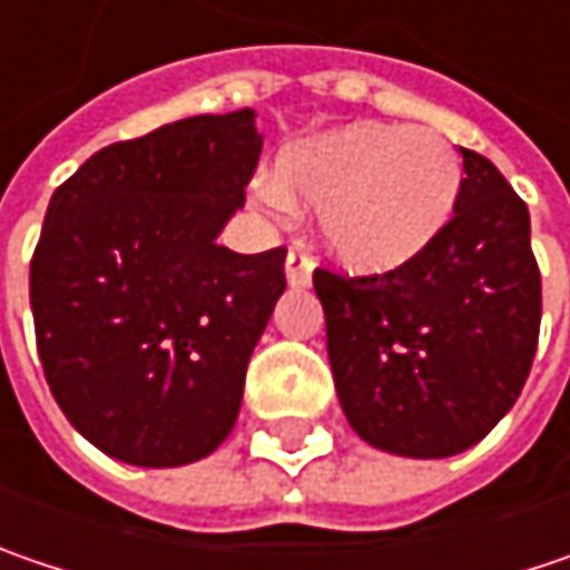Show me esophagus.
<instances>
[{
    "label": "esophagus",
    "mask_w": 570,
    "mask_h": 570,
    "mask_svg": "<svg viewBox=\"0 0 570 570\" xmlns=\"http://www.w3.org/2000/svg\"><path fill=\"white\" fill-rule=\"evenodd\" d=\"M309 277H313V257L303 248H289V254H286V284L306 286Z\"/></svg>",
    "instance_id": "34e87169"
}]
</instances>
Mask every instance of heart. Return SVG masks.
Listing matches in <instances>:
<instances>
[{
	"label": "heart",
	"instance_id": "heart-1",
	"mask_svg": "<svg viewBox=\"0 0 570 570\" xmlns=\"http://www.w3.org/2000/svg\"><path fill=\"white\" fill-rule=\"evenodd\" d=\"M271 209L316 206L318 238L342 267L384 274L410 264L452 222L461 160L429 128L352 121L277 154Z\"/></svg>",
	"mask_w": 570,
	"mask_h": 570
}]
</instances>
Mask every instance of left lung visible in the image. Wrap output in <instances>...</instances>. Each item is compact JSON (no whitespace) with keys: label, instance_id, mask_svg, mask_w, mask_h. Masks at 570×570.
<instances>
[{"label":"left lung","instance_id":"1","mask_svg":"<svg viewBox=\"0 0 570 570\" xmlns=\"http://www.w3.org/2000/svg\"><path fill=\"white\" fill-rule=\"evenodd\" d=\"M461 157L458 209L419 257L371 277L313 274L338 403L381 452L478 445L517 403L539 345L529 209L484 154Z\"/></svg>","mask_w":570,"mask_h":570}]
</instances>
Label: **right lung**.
Here are the masks:
<instances>
[{
  "mask_svg": "<svg viewBox=\"0 0 570 570\" xmlns=\"http://www.w3.org/2000/svg\"><path fill=\"white\" fill-rule=\"evenodd\" d=\"M264 138L252 109L170 121L96 151L53 189L31 313L57 406L99 452L177 468L228 439L286 248L235 254Z\"/></svg>",
  "mask_w": 570,
  "mask_h": 570,
  "instance_id": "right-lung-1",
  "label": "right lung"
}]
</instances>
